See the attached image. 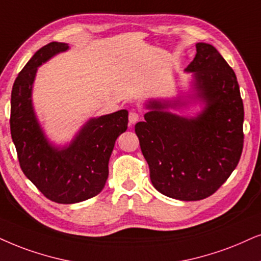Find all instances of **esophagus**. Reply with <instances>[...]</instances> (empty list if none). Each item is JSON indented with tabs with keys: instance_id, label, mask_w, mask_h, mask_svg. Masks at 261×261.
<instances>
[{
	"instance_id": "obj_1",
	"label": "esophagus",
	"mask_w": 261,
	"mask_h": 261,
	"mask_svg": "<svg viewBox=\"0 0 261 261\" xmlns=\"http://www.w3.org/2000/svg\"><path fill=\"white\" fill-rule=\"evenodd\" d=\"M140 118H141V115L138 114L137 112L131 111L130 113H128V123H130V125H135L138 120H140Z\"/></svg>"
}]
</instances>
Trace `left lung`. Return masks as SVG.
Masks as SVG:
<instances>
[{
	"label": "left lung",
	"instance_id": "obj_1",
	"mask_svg": "<svg viewBox=\"0 0 261 261\" xmlns=\"http://www.w3.org/2000/svg\"><path fill=\"white\" fill-rule=\"evenodd\" d=\"M204 108L195 118L167 111L178 102L150 100L144 121L135 125L142 154L158 191L197 201L216 193L239 164L243 149V102L235 72L213 45L197 43L186 68Z\"/></svg>",
	"mask_w": 261,
	"mask_h": 261
}]
</instances>
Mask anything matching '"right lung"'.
I'll use <instances>...</instances> for the list:
<instances>
[{
    "label": "right lung",
    "instance_id": "right-lung-1",
    "mask_svg": "<svg viewBox=\"0 0 261 261\" xmlns=\"http://www.w3.org/2000/svg\"><path fill=\"white\" fill-rule=\"evenodd\" d=\"M67 49L66 43L51 42L36 51L16 77L11 97V134L22 172L58 203H77L101 193L115 140L128 121L126 110L91 118L67 147L49 143L32 106V84L38 66Z\"/></svg>",
    "mask_w": 261,
    "mask_h": 261
}]
</instances>
